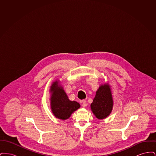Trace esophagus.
Returning a JSON list of instances; mask_svg holds the SVG:
<instances>
[{
    "instance_id": "obj_1",
    "label": "esophagus",
    "mask_w": 156,
    "mask_h": 156,
    "mask_svg": "<svg viewBox=\"0 0 156 156\" xmlns=\"http://www.w3.org/2000/svg\"><path fill=\"white\" fill-rule=\"evenodd\" d=\"M82 105V106L83 107H85L87 106V102L86 100H82L81 101Z\"/></svg>"
}]
</instances>
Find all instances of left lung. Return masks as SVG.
<instances>
[{
	"mask_svg": "<svg viewBox=\"0 0 156 156\" xmlns=\"http://www.w3.org/2000/svg\"><path fill=\"white\" fill-rule=\"evenodd\" d=\"M112 107L113 99L109 86L107 84L101 85L90 105L92 111L98 119H104L109 115Z\"/></svg>",
	"mask_w": 156,
	"mask_h": 156,
	"instance_id": "1",
	"label": "left lung"
}]
</instances>
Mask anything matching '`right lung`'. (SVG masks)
Returning <instances> with one entry per match:
<instances>
[{"instance_id":"1","label":"right lung","mask_w":156,"mask_h":156,"mask_svg":"<svg viewBox=\"0 0 156 156\" xmlns=\"http://www.w3.org/2000/svg\"><path fill=\"white\" fill-rule=\"evenodd\" d=\"M58 82H54L51 87V106L54 116L62 120L68 119L71 115L80 108V105L75 101L68 99L64 89L58 84Z\"/></svg>"}]
</instances>
